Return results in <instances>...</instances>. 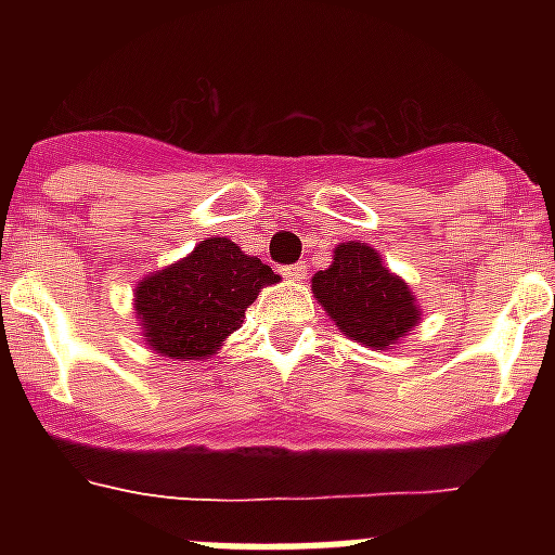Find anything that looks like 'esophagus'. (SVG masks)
I'll list each match as a JSON object with an SVG mask.
<instances>
[{
    "instance_id": "esophagus-1",
    "label": "esophagus",
    "mask_w": 555,
    "mask_h": 555,
    "mask_svg": "<svg viewBox=\"0 0 555 555\" xmlns=\"http://www.w3.org/2000/svg\"><path fill=\"white\" fill-rule=\"evenodd\" d=\"M283 274H286L288 281H306L308 267L306 263H292V267H283Z\"/></svg>"
}]
</instances>
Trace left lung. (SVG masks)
<instances>
[{
	"label": "left lung",
	"instance_id": "8db88e82",
	"mask_svg": "<svg viewBox=\"0 0 555 555\" xmlns=\"http://www.w3.org/2000/svg\"><path fill=\"white\" fill-rule=\"evenodd\" d=\"M313 297L338 331L366 347H389L420 320L414 294L361 242L338 244L333 263L313 274Z\"/></svg>",
	"mask_w": 555,
	"mask_h": 555
}]
</instances>
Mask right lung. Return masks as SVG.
<instances>
[{"label":"right lung","instance_id":"right-lung-1","mask_svg":"<svg viewBox=\"0 0 555 555\" xmlns=\"http://www.w3.org/2000/svg\"><path fill=\"white\" fill-rule=\"evenodd\" d=\"M278 283L261 258L230 238H205L180 263L150 274L135 288V313L146 345L160 356L194 361L214 356L238 331L258 288Z\"/></svg>","mask_w":555,"mask_h":555}]
</instances>
